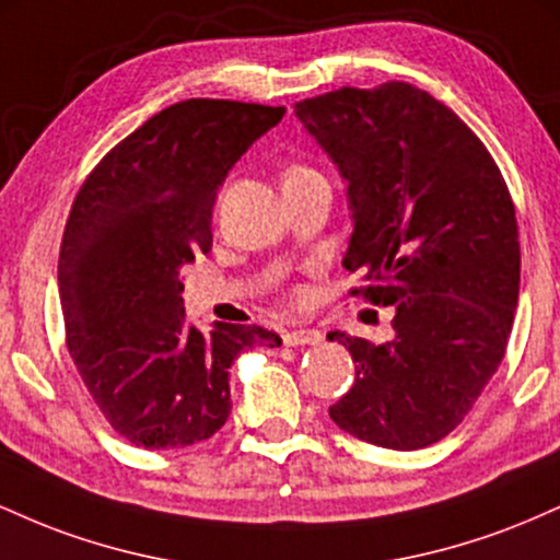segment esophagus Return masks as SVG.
Returning a JSON list of instances; mask_svg holds the SVG:
<instances>
[{"instance_id": "obj_1", "label": "esophagus", "mask_w": 560, "mask_h": 560, "mask_svg": "<svg viewBox=\"0 0 560 560\" xmlns=\"http://www.w3.org/2000/svg\"><path fill=\"white\" fill-rule=\"evenodd\" d=\"M320 331L318 329H307V326H298V329L284 331V345L298 347V345H318L320 342Z\"/></svg>"}]
</instances>
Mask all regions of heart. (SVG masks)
I'll list each match as a JSON object with an SVG mask.
<instances>
[{
    "label": "heart",
    "mask_w": 560,
    "mask_h": 560,
    "mask_svg": "<svg viewBox=\"0 0 560 560\" xmlns=\"http://www.w3.org/2000/svg\"><path fill=\"white\" fill-rule=\"evenodd\" d=\"M300 173H313V171L311 168H302V165H292V168L284 173V178L287 176H300Z\"/></svg>",
    "instance_id": "1"
}]
</instances>
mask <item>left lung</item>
Returning <instances> with one entry per match:
<instances>
[{
  "label": "left lung",
  "instance_id": "left-lung-1",
  "mask_svg": "<svg viewBox=\"0 0 560 560\" xmlns=\"http://www.w3.org/2000/svg\"><path fill=\"white\" fill-rule=\"evenodd\" d=\"M347 182L352 289L395 305V337L331 331L355 384L329 408L347 434L389 450L440 442L494 376L518 302L516 208L477 133L405 81L342 86L294 105Z\"/></svg>",
  "mask_w": 560,
  "mask_h": 560
}]
</instances>
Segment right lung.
<instances>
[{
	"mask_svg": "<svg viewBox=\"0 0 560 560\" xmlns=\"http://www.w3.org/2000/svg\"><path fill=\"white\" fill-rule=\"evenodd\" d=\"M284 107L184 100L152 115L89 173L70 208L57 281L68 352L107 423L131 445L186 447L231 413L242 350L262 326L186 320L182 268L213 247L218 186Z\"/></svg>",
	"mask_w": 560,
	"mask_h": 560,
	"instance_id": "add662e5",
	"label": "right lung"
}]
</instances>
